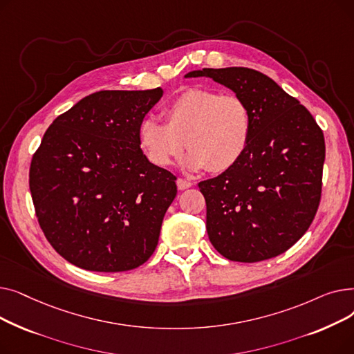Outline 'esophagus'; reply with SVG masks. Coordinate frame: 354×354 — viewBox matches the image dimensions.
Returning a JSON list of instances; mask_svg holds the SVG:
<instances>
[{"instance_id":"esophagus-1","label":"esophagus","mask_w":354,"mask_h":354,"mask_svg":"<svg viewBox=\"0 0 354 354\" xmlns=\"http://www.w3.org/2000/svg\"><path fill=\"white\" fill-rule=\"evenodd\" d=\"M176 185H178V189L179 191H183V189H188V188H191L192 187V182H189V180H187V179H178L176 180Z\"/></svg>"}]
</instances>
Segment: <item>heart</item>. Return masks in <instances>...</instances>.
<instances>
[{"instance_id": "heart-1", "label": "heart", "mask_w": 354, "mask_h": 354, "mask_svg": "<svg viewBox=\"0 0 354 354\" xmlns=\"http://www.w3.org/2000/svg\"><path fill=\"white\" fill-rule=\"evenodd\" d=\"M165 122L145 119L139 143L153 165L166 167L183 152L189 171L225 172L245 155L251 139V113L236 95L205 87L185 90L166 106Z\"/></svg>"}]
</instances>
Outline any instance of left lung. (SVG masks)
Returning a JSON list of instances; mask_svg holds the SVG:
<instances>
[{"label": "left lung", "mask_w": 354, "mask_h": 354, "mask_svg": "<svg viewBox=\"0 0 354 354\" xmlns=\"http://www.w3.org/2000/svg\"><path fill=\"white\" fill-rule=\"evenodd\" d=\"M243 99L251 113L248 149L234 167L199 182L207 231L231 261L286 252L314 219L322 196L324 136L310 111L266 74L247 67L194 70Z\"/></svg>", "instance_id": "obj_1"}]
</instances>
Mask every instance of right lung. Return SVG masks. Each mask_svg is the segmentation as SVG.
<instances>
[{
    "label": "right lung",
    "mask_w": 354,
    "mask_h": 354,
    "mask_svg": "<svg viewBox=\"0 0 354 354\" xmlns=\"http://www.w3.org/2000/svg\"><path fill=\"white\" fill-rule=\"evenodd\" d=\"M102 90L55 119L30 166V191L51 247L88 271L133 270L156 250L176 178L149 162L139 124L162 97Z\"/></svg>",
    "instance_id": "right-lung-1"
}]
</instances>
